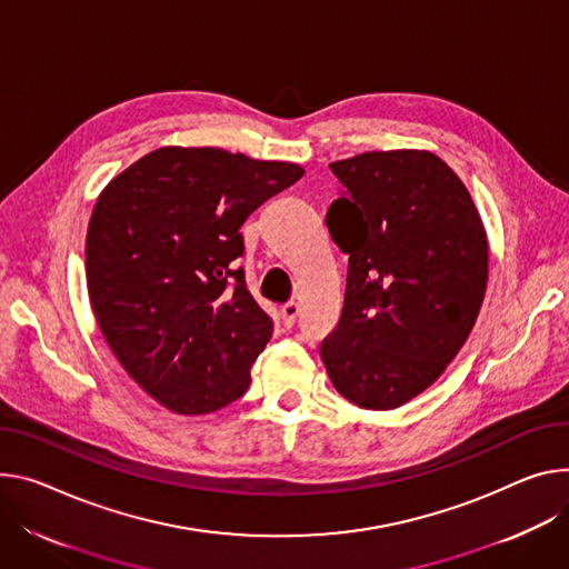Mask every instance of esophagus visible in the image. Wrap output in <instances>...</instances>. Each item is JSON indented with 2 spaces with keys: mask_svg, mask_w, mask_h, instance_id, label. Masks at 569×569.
<instances>
[{
  "mask_svg": "<svg viewBox=\"0 0 569 569\" xmlns=\"http://www.w3.org/2000/svg\"><path fill=\"white\" fill-rule=\"evenodd\" d=\"M297 316H299V303L297 301H288V303L281 306V320H283L286 329H290L297 322Z\"/></svg>",
  "mask_w": 569,
  "mask_h": 569,
  "instance_id": "1",
  "label": "esophagus"
}]
</instances>
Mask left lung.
Returning <instances> with one entry per match:
<instances>
[{
    "mask_svg": "<svg viewBox=\"0 0 569 569\" xmlns=\"http://www.w3.org/2000/svg\"><path fill=\"white\" fill-rule=\"evenodd\" d=\"M327 211L349 256L345 303L320 356L336 390L390 410L427 390L468 340L488 281L477 206L431 151H366L329 166Z\"/></svg>",
    "mask_w": 569,
    "mask_h": 569,
    "instance_id": "obj_1",
    "label": "left lung"
}]
</instances>
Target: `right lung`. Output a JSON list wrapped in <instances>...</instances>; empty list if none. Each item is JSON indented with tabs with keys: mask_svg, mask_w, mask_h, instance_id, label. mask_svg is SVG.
Wrapping results in <instances>:
<instances>
[{
	"mask_svg": "<svg viewBox=\"0 0 569 569\" xmlns=\"http://www.w3.org/2000/svg\"><path fill=\"white\" fill-rule=\"evenodd\" d=\"M301 174L216 147H161L99 194L86 236L97 325L131 379L179 416L249 388L274 327L236 266L240 227Z\"/></svg>",
	"mask_w": 569,
	"mask_h": 569,
	"instance_id": "obj_1",
	"label": "right lung"
}]
</instances>
